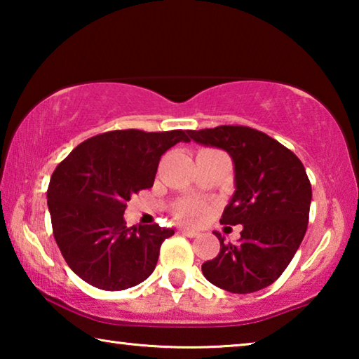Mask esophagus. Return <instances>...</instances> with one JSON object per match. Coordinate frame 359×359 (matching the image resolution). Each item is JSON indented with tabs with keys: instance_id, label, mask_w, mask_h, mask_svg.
Returning a JSON list of instances; mask_svg holds the SVG:
<instances>
[{
	"instance_id": "34e87169",
	"label": "esophagus",
	"mask_w": 359,
	"mask_h": 359,
	"mask_svg": "<svg viewBox=\"0 0 359 359\" xmlns=\"http://www.w3.org/2000/svg\"><path fill=\"white\" fill-rule=\"evenodd\" d=\"M179 234H182V236H187V238H196L198 236V233L196 231H191V229H179Z\"/></svg>"
}]
</instances>
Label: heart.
Wrapping results in <instances>:
<instances>
[{"label": "heart", "mask_w": 359, "mask_h": 359, "mask_svg": "<svg viewBox=\"0 0 359 359\" xmlns=\"http://www.w3.org/2000/svg\"><path fill=\"white\" fill-rule=\"evenodd\" d=\"M209 214L208 204L198 199H187L175 208V217L185 223H199Z\"/></svg>", "instance_id": "1"}]
</instances>
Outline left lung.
<instances>
[{"label": "left lung", "mask_w": 359, "mask_h": 359, "mask_svg": "<svg viewBox=\"0 0 359 359\" xmlns=\"http://www.w3.org/2000/svg\"><path fill=\"white\" fill-rule=\"evenodd\" d=\"M194 142L228 151L236 191L220 223L242 224L238 244H224L203 274L229 293H255L287 269L307 231L312 187L293 151L258 130L239 125L188 131Z\"/></svg>", "instance_id": "8db88e82"}]
</instances>
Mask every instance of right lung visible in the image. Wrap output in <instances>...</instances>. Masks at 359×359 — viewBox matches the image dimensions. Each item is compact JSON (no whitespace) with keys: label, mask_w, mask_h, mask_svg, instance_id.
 Instances as JSON below:
<instances>
[{"label":"right lung","mask_w":359,"mask_h":359,"mask_svg":"<svg viewBox=\"0 0 359 359\" xmlns=\"http://www.w3.org/2000/svg\"><path fill=\"white\" fill-rule=\"evenodd\" d=\"M188 131L115 130L79 144L50 177L47 205L63 258L87 283L106 291L136 287L154 272L163 241L174 229L128 228L133 194L154 185L161 155Z\"/></svg>","instance_id":"right-lung-1"}]
</instances>
